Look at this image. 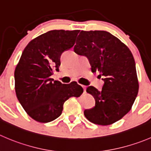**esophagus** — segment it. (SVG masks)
<instances>
[{
	"instance_id": "1",
	"label": "esophagus",
	"mask_w": 151,
	"mask_h": 151,
	"mask_svg": "<svg viewBox=\"0 0 151 151\" xmlns=\"http://www.w3.org/2000/svg\"><path fill=\"white\" fill-rule=\"evenodd\" d=\"M82 87L83 88V89H84V92L86 91V86H83V85H82Z\"/></svg>"
}]
</instances>
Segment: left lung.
<instances>
[{
  "label": "left lung",
  "mask_w": 151,
  "mask_h": 151,
  "mask_svg": "<svg viewBox=\"0 0 151 151\" xmlns=\"http://www.w3.org/2000/svg\"><path fill=\"white\" fill-rule=\"evenodd\" d=\"M77 41L74 52L87 57L92 72L99 71L104 81L101 91L86 89L95 106L85 110V116L93 124L111 125L129 112L138 93L134 57L126 45L105 31H81Z\"/></svg>",
  "instance_id": "obj_1"
}]
</instances>
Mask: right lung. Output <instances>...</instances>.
I'll use <instances>...</instances> for the list:
<instances>
[{"label":"right lung","mask_w":151,"mask_h":151,"mask_svg":"<svg viewBox=\"0 0 151 151\" xmlns=\"http://www.w3.org/2000/svg\"><path fill=\"white\" fill-rule=\"evenodd\" d=\"M80 30H52L33 39L26 46L14 70L17 99L27 114L42 123L62 114L63 104L79 97L83 88L77 82L63 84L51 78L59 71L60 56L75 43Z\"/></svg>","instance_id":"obj_1"}]
</instances>
